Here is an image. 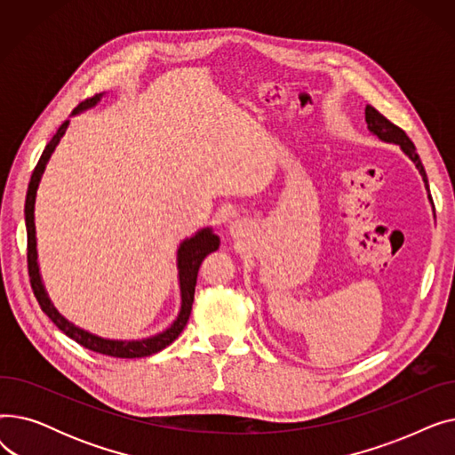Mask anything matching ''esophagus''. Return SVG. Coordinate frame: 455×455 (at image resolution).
Instances as JSON below:
<instances>
[{
	"label": "esophagus",
	"mask_w": 455,
	"mask_h": 455,
	"mask_svg": "<svg viewBox=\"0 0 455 455\" xmlns=\"http://www.w3.org/2000/svg\"><path fill=\"white\" fill-rule=\"evenodd\" d=\"M230 232H232L234 235H240V234L243 232V223H242V221L232 223V225H230Z\"/></svg>",
	"instance_id": "obj_1"
}]
</instances>
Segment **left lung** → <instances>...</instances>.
Listing matches in <instances>:
<instances>
[{
	"label": "left lung",
	"instance_id": "8db88e82",
	"mask_svg": "<svg viewBox=\"0 0 455 455\" xmlns=\"http://www.w3.org/2000/svg\"><path fill=\"white\" fill-rule=\"evenodd\" d=\"M365 122H367L369 131L372 134H376L379 140L389 141V143H396V146L402 148V151L408 155L413 160V164L417 165V170L420 172L422 180H424V184L427 188V177H426V172H424V165H422V162H420V158H419V155L415 151V146H413V141L410 140V136L405 134L400 127L391 124L384 114H379L371 105H367V108H365ZM429 199H432V196H429Z\"/></svg>",
	"mask_w": 455,
	"mask_h": 455
}]
</instances>
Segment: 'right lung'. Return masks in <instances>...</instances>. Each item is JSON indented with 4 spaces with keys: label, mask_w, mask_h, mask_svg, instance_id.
Listing matches in <instances>:
<instances>
[{
    "label": "right lung",
    "mask_w": 455,
    "mask_h": 455,
    "mask_svg": "<svg viewBox=\"0 0 455 455\" xmlns=\"http://www.w3.org/2000/svg\"><path fill=\"white\" fill-rule=\"evenodd\" d=\"M101 100L100 95H93V98L84 100L83 103L77 105V108L74 110V114L86 110L90 107H93ZM69 122H66L59 127V131L55 132V136L52 138V141L47 143L35 172L31 175L29 180V188H28V197H26V227H28V269H29V278H31V288L33 293L42 307V312L50 317L59 330H62L68 338H71L74 341H77L79 345H83L88 350L100 352L105 355H112V357H146L151 354L160 352L162 348H165L167 345H172L179 336L180 331L184 330L189 314H191V304H194V295H196V283H197V273L199 267L203 264V259L220 249V237L215 235L210 228H203L201 232H197L194 237L182 242L177 252V261H179V280H180V297H182V306H180V314L177 317V321L167 328L165 331L158 333L155 338H148L141 341H112V339H103L98 336H92V333L74 326L71 323H68L57 309L53 307L52 300L47 299V293L42 285V278H40V271H38V261H36V235H35V199H36V189L42 179V173L45 170V164L50 160L52 153L55 151L57 143L60 141V138L64 136L66 129H68Z\"/></svg>",
    "instance_id": "1"
}]
</instances>
